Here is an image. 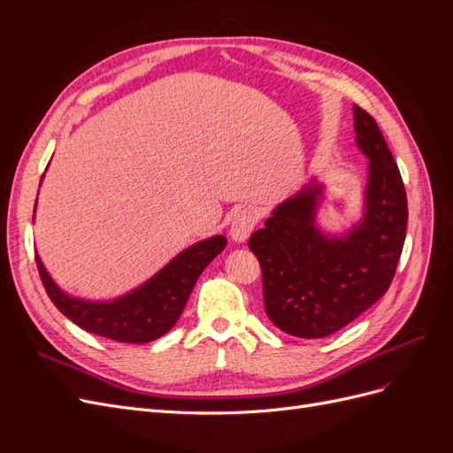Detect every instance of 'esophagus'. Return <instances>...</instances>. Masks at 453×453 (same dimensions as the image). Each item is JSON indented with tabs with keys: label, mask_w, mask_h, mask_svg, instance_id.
Segmentation results:
<instances>
[{
	"label": "esophagus",
	"mask_w": 453,
	"mask_h": 453,
	"mask_svg": "<svg viewBox=\"0 0 453 453\" xmlns=\"http://www.w3.org/2000/svg\"><path fill=\"white\" fill-rule=\"evenodd\" d=\"M258 223V213L253 208H242L232 217L230 236L234 242H245Z\"/></svg>",
	"instance_id": "34e87169"
}]
</instances>
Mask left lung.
I'll list each match as a JSON object with an SVG mask.
<instances>
[{
  "mask_svg": "<svg viewBox=\"0 0 453 453\" xmlns=\"http://www.w3.org/2000/svg\"><path fill=\"white\" fill-rule=\"evenodd\" d=\"M353 113L357 145L370 160L363 225L346 240L321 236L313 187L281 203L248 242L263 270L270 321L298 338L333 334L376 304L403 253L408 202L399 166L374 117L359 105Z\"/></svg>",
  "mask_w": 453,
  "mask_h": 453,
  "instance_id": "1",
  "label": "left lung"
}]
</instances>
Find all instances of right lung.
<instances>
[{"label": "right lung", "instance_id": "add662e5", "mask_svg": "<svg viewBox=\"0 0 453 453\" xmlns=\"http://www.w3.org/2000/svg\"><path fill=\"white\" fill-rule=\"evenodd\" d=\"M225 245L223 236L193 245L177 255L153 280L115 303H85L67 296L54 285L37 255L35 265L52 304L67 319L92 334L127 344H145L166 334L180 319L198 276Z\"/></svg>", "mask_w": 453, "mask_h": 453}]
</instances>
